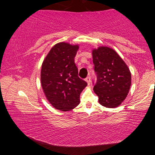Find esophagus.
Wrapping results in <instances>:
<instances>
[{"label": "esophagus", "instance_id": "1", "mask_svg": "<svg viewBox=\"0 0 155 155\" xmlns=\"http://www.w3.org/2000/svg\"><path fill=\"white\" fill-rule=\"evenodd\" d=\"M85 81H86V82L87 83L88 85H90V82H91V81H91V78H90V76H89V77H87V78H85Z\"/></svg>", "mask_w": 155, "mask_h": 155}]
</instances>
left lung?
Returning a JSON list of instances; mask_svg holds the SVG:
<instances>
[{
	"mask_svg": "<svg viewBox=\"0 0 155 155\" xmlns=\"http://www.w3.org/2000/svg\"><path fill=\"white\" fill-rule=\"evenodd\" d=\"M97 80L94 91L99 103L107 108L118 107L127 96L131 85V74L118 54L108 47L101 46L92 51Z\"/></svg>",
	"mask_w": 155,
	"mask_h": 155,
	"instance_id": "left-lung-1",
	"label": "left lung"
}]
</instances>
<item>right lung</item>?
I'll return each instance as SVG.
<instances>
[{"instance_id": "right-lung-1", "label": "right lung", "mask_w": 155, "mask_h": 155, "mask_svg": "<svg viewBox=\"0 0 155 155\" xmlns=\"http://www.w3.org/2000/svg\"><path fill=\"white\" fill-rule=\"evenodd\" d=\"M78 45L60 42L51 49L44 60L41 83L46 98L52 107L70 111L80 103V94L87 83L78 76L74 57Z\"/></svg>"}]
</instances>
